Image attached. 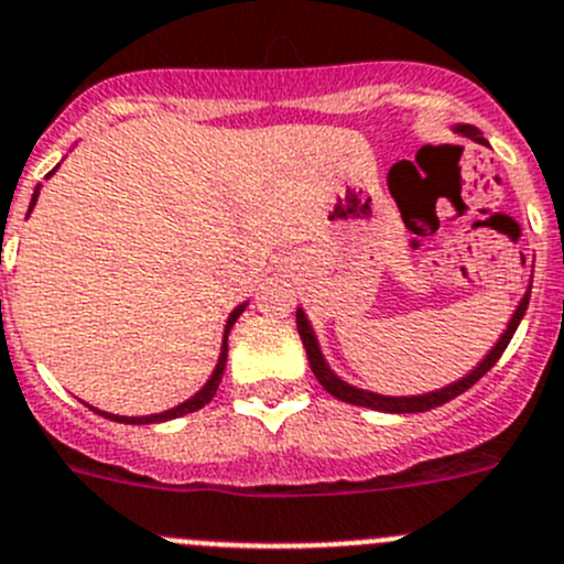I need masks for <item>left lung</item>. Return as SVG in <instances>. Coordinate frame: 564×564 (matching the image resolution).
<instances>
[{
  "label": "left lung",
  "instance_id": "obj_1",
  "mask_svg": "<svg viewBox=\"0 0 564 564\" xmlns=\"http://www.w3.org/2000/svg\"><path fill=\"white\" fill-rule=\"evenodd\" d=\"M455 131H457V134H463V137H471L474 143L488 145V140H485L482 131H479L477 126L457 123ZM529 294H532V286H529L527 294H523V297H521V303H518L516 314L510 316V322H507V330L501 333V338H499V341H496V347L490 349V352L485 355V358L479 360V364L474 366V369L468 371L466 377H460V380H455V382H449V386L438 388V391L415 393V397H382V393L364 391V388H355V386H349V382H344L341 377H338L336 371H333L330 366H327L325 355H322V349H319V341H316L314 327H311L308 316H305L303 308H297V333H300V338H303V347H305V355H308L311 371H314L316 380L322 382V388H325L327 393H333V397L341 399V402L358 404V408L382 410V413H424V410L441 408V404H446V402H449V399L460 397V393L468 391V388H471L474 382L479 380V377H485L490 369H494L496 360L501 358V352H505L507 344H510L512 333H516L518 325H521L523 314H527Z\"/></svg>",
  "mask_w": 564,
  "mask_h": 564
}]
</instances>
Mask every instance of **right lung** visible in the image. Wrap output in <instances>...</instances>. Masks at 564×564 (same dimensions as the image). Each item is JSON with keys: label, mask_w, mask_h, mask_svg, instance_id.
<instances>
[{"label": "right lung", "mask_w": 564, "mask_h": 564, "mask_svg": "<svg viewBox=\"0 0 564 564\" xmlns=\"http://www.w3.org/2000/svg\"><path fill=\"white\" fill-rule=\"evenodd\" d=\"M57 167H59V165H57ZM57 167H54V171H57ZM54 171H52V173H54ZM52 173H48V176H52ZM48 176H46V178H48ZM37 193H41V187H35V195H32L30 212H32V206H35V200H37ZM30 212H26V215H30ZM245 305H248V303L237 305V308L231 311V316H228V322H226V333H223V347H220V358H217V366H215V371H212V377H209V380H206V386L200 388V391L195 393V397H189L187 402L176 404V408L165 410V413H151V415H115V413H104V410H98V408H90V410H96V413H98V415H104V419L120 421V424H160V421H171V419H178V415L195 413V410H200V408H204V404H209V402H212V397H215V393H217V386H220V380H223V371H226V360H228V333H231L234 322L239 319V314H242V311H245Z\"/></svg>", "instance_id": "add662e5"}]
</instances>
